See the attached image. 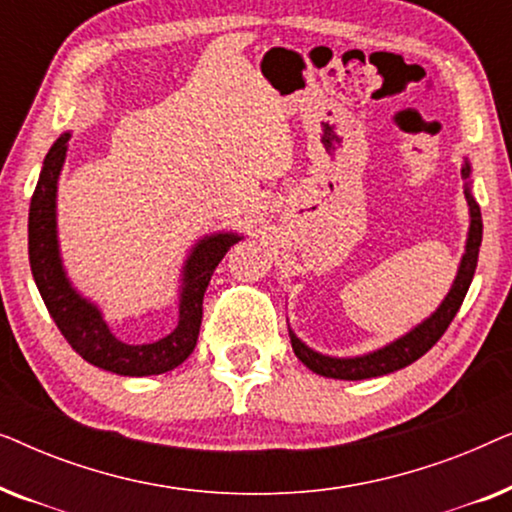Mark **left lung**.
<instances>
[{
	"instance_id": "obj_1",
	"label": "left lung",
	"mask_w": 512,
	"mask_h": 512,
	"mask_svg": "<svg viewBox=\"0 0 512 512\" xmlns=\"http://www.w3.org/2000/svg\"><path fill=\"white\" fill-rule=\"evenodd\" d=\"M471 160L464 158L461 165V177L466 179L464 195L468 205V233L464 254H461L457 275L450 291L445 293V298L440 300V305L433 310L429 317L419 321L417 326H412L408 333H403L401 338L387 342V345L373 349V352L356 354V356H331L321 354L310 345H305L298 338L296 331L289 326V338L291 347L300 361L305 363L312 373L321 377H331V380H370V377L389 375L394 370H401L410 363H415L419 356H424L429 349L440 340V335L447 331V326L452 324L454 314L459 312L461 303H464L468 286L473 282L475 265H478V251L482 242V216L480 207L473 198V181H471ZM289 321V319H286Z\"/></svg>"
}]
</instances>
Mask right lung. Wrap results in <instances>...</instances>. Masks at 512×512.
<instances>
[{"label":"right lung","mask_w":512,"mask_h":512,"mask_svg":"<svg viewBox=\"0 0 512 512\" xmlns=\"http://www.w3.org/2000/svg\"><path fill=\"white\" fill-rule=\"evenodd\" d=\"M69 137L72 132H62L53 142L51 151L46 153L30 202L27 240H30L34 282L60 333L81 359L123 377L167 373L184 363L195 349L202 324V296H205L209 279L226 251L244 235L235 230H216L195 240L179 270V319L174 331L144 345L123 342L109 328L102 307L76 289L62 261L58 237V181L67 160Z\"/></svg>","instance_id":"add662e5"}]
</instances>
